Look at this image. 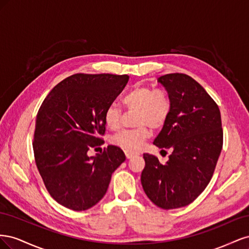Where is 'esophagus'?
<instances>
[{
	"label": "esophagus",
	"instance_id": "obj_1",
	"mask_svg": "<svg viewBox=\"0 0 249 249\" xmlns=\"http://www.w3.org/2000/svg\"><path fill=\"white\" fill-rule=\"evenodd\" d=\"M137 154H134V153H130V152H125V157L126 159H132V158L136 157Z\"/></svg>",
	"mask_w": 249,
	"mask_h": 249
}]
</instances>
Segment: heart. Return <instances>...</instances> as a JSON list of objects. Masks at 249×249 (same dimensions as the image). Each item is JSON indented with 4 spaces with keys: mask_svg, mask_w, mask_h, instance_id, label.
I'll use <instances>...</instances> for the list:
<instances>
[{
    "mask_svg": "<svg viewBox=\"0 0 249 249\" xmlns=\"http://www.w3.org/2000/svg\"><path fill=\"white\" fill-rule=\"evenodd\" d=\"M123 104L127 110L137 112L135 124L138 127L118 132L111 138V143L125 152L134 153L139 150L149 137L147 126L158 130L166 123L170 112V101L163 91H155L148 87L137 85L124 95ZM122 114V109L116 104L109 105L104 114L108 129H119Z\"/></svg>",
    "mask_w": 249,
    "mask_h": 249,
    "instance_id": "b5f03b06",
    "label": "heart"
}]
</instances>
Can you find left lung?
Returning <instances> with one entry per match:
<instances>
[{
	"label": "left lung",
	"instance_id": "8db88e82",
	"mask_svg": "<svg viewBox=\"0 0 249 249\" xmlns=\"http://www.w3.org/2000/svg\"><path fill=\"white\" fill-rule=\"evenodd\" d=\"M158 83L168 93L170 112L154 144L169 148L171 155L163 165L143 154L141 184L156 206L170 210L188 206L206 189L221 153L223 131L217 104L194 79L176 72Z\"/></svg>",
	"mask_w": 249,
	"mask_h": 249
}]
</instances>
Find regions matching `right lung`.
Wrapping results in <instances>:
<instances>
[{
    "label": "right lung",
    "mask_w": 249,
    "mask_h": 249,
    "mask_svg": "<svg viewBox=\"0 0 249 249\" xmlns=\"http://www.w3.org/2000/svg\"><path fill=\"white\" fill-rule=\"evenodd\" d=\"M127 74L76 73L52 89L36 116L33 150L47 190L60 205L85 211L106 194L124 153L109 145L94 157L106 131L104 114L125 87Z\"/></svg>",
    "instance_id": "obj_1"
}]
</instances>
